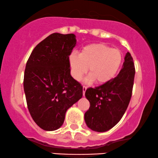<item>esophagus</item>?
Returning <instances> with one entry per match:
<instances>
[{
	"label": "esophagus",
	"mask_w": 158,
	"mask_h": 158,
	"mask_svg": "<svg viewBox=\"0 0 158 158\" xmlns=\"http://www.w3.org/2000/svg\"><path fill=\"white\" fill-rule=\"evenodd\" d=\"M82 89H83V95H84V96H85V91L87 90V87H85V86H83Z\"/></svg>",
	"instance_id": "1"
}]
</instances>
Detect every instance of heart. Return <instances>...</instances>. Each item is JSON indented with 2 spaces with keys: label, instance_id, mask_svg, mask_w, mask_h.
<instances>
[{
  "label": "heart",
  "instance_id": "heart-1",
  "mask_svg": "<svg viewBox=\"0 0 158 158\" xmlns=\"http://www.w3.org/2000/svg\"><path fill=\"white\" fill-rule=\"evenodd\" d=\"M71 76L75 80L80 81L87 73V83L103 85L111 81L118 72L123 62V55L118 49H111L101 43L92 44L81 49L79 55L71 54L69 57Z\"/></svg>",
  "mask_w": 158,
  "mask_h": 158
}]
</instances>
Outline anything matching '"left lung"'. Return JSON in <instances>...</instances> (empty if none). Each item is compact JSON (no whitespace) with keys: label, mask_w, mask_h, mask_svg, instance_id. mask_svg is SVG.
I'll return each mask as SVG.
<instances>
[{"label":"left lung","mask_w":158,"mask_h":158,"mask_svg":"<svg viewBox=\"0 0 158 158\" xmlns=\"http://www.w3.org/2000/svg\"><path fill=\"white\" fill-rule=\"evenodd\" d=\"M135 72L133 59L127 52L117 77L86 90L85 96L90 106L85 114V120L89 128L106 132L119 123L131 101Z\"/></svg>","instance_id":"1"}]
</instances>
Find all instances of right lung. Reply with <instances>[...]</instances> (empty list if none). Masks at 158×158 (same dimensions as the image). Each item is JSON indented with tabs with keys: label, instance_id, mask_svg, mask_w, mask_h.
Wrapping results in <instances>:
<instances>
[{
	"label": "right lung",
	"instance_id": "1",
	"mask_svg": "<svg viewBox=\"0 0 158 158\" xmlns=\"http://www.w3.org/2000/svg\"><path fill=\"white\" fill-rule=\"evenodd\" d=\"M76 44L73 33H52L34 48L27 60L23 81L27 108L44 131L60 127L66 111L82 97V86L70 73L69 57Z\"/></svg>",
	"mask_w": 158,
	"mask_h": 158
}]
</instances>
